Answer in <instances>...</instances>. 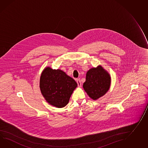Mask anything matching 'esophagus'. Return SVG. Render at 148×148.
<instances>
[{
  "instance_id": "esophagus-1",
  "label": "esophagus",
  "mask_w": 148,
  "mask_h": 148,
  "mask_svg": "<svg viewBox=\"0 0 148 148\" xmlns=\"http://www.w3.org/2000/svg\"><path fill=\"white\" fill-rule=\"evenodd\" d=\"M76 82H77V83L78 87H81V86H82V83L81 82V81L79 79H76Z\"/></svg>"
}]
</instances>
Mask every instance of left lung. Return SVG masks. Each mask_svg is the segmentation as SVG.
Returning <instances> with one entry per match:
<instances>
[{
    "label": "left lung",
    "instance_id": "8db88e82",
    "mask_svg": "<svg viewBox=\"0 0 148 148\" xmlns=\"http://www.w3.org/2000/svg\"><path fill=\"white\" fill-rule=\"evenodd\" d=\"M111 84V77L108 73L101 66L92 68L87 73L84 90L94 100H97L106 94Z\"/></svg>",
    "mask_w": 148,
    "mask_h": 148
}]
</instances>
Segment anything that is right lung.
<instances>
[{"label":"right lung","instance_id":"add662e5","mask_svg":"<svg viewBox=\"0 0 148 148\" xmlns=\"http://www.w3.org/2000/svg\"><path fill=\"white\" fill-rule=\"evenodd\" d=\"M77 86L74 79L59 69L46 67L40 77V89L42 95L50 104L58 108H64L69 103Z\"/></svg>","mask_w":148,"mask_h":148}]
</instances>
